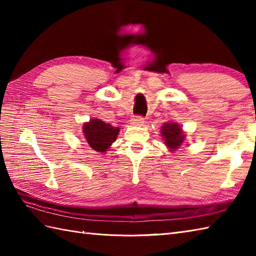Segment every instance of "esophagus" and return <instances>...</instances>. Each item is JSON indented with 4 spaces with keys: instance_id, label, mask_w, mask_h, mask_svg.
I'll use <instances>...</instances> for the list:
<instances>
[{
    "instance_id": "34e87169",
    "label": "esophagus",
    "mask_w": 256,
    "mask_h": 256,
    "mask_svg": "<svg viewBox=\"0 0 256 256\" xmlns=\"http://www.w3.org/2000/svg\"><path fill=\"white\" fill-rule=\"evenodd\" d=\"M144 118L143 116H134L132 120H131V123L133 125H143L144 124Z\"/></svg>"
}]
</instances>
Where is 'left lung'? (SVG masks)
I'll return each instance as SVG.
<instances>
[{"instance_id":"left-lung-1","label":"left lung","mask_w":256,"mask_h":256,"mask_svg":"<svg viewBox=\"0 0 256 256\" xmlns=\"http://www.w3.org/2000/svg\"><path fill=\"white\" fill-rule=\"evenodd\" d=\"M160 130L162 138H164V142L167 148L170 150H176L177 148H179V146L184 140V136H186L182 128L179 126V124L175 122L165 123Z\"/></svg>"}]
</instances>
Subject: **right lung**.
Instances as JSON below:
<instances>
[{
    "mask_svg": "<svg viewBox=\"0 0 256 256\" xmlns=\"http://www.w3.org/2000/svg\"><path fill=\"white\" fill-rule=\"evenodd\" d=\"M84 133L92 150L98 153H104L113 142H116L120 128L101 121L100 118H91L84 124Z\"/></svg>",
    "mask_w": 256,
    "mask_h": 256,
    "instance_id": "1",
    "label": "right lung"
}]
</instances>
